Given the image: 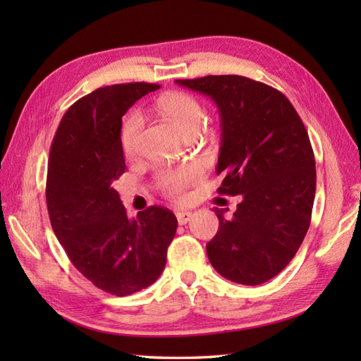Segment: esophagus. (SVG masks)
Here are the masks:
<instances>
[{
    "label": "esophagus",
    "instance_id": "34e87169",
    "mask_svg": "<svg viewBox=\"0 0 361 361\" xmlns=\"http://www.w3.org/2000/svg\"><path fill=\"white\" fill-rule=\"evenodd\" d=\"M176 219H178L180 224H186L192 219V213L191 212H178L176 213Z\"/></svg>",
    "mask_w": 361,
    "mask_h": 361
}]
</instances>
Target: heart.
<instances>
[{"mask_svg":"<svg viewBox=\"0 0 361 361\" xmlns=\"http://www.w3.org/2000/svg\"><path fill=\"white\" fill-rule=\"evenodd\" d=\"M157 106L162 114L175 122V126L185 137H192L202 126L205 111L202 103L194 95L186 92H170L161 97ZM143 129V116L133 109L124 118L121 127V146L127 157L137 154L140 133ZM202 176V169L197 166H183L176 169H166L157 173L156 181L161 191L173 200L186 197L188 188Z\"/></svg>","mask_w":361,"mask_h":361,"instance_id":"obj_1","label":"heart"}]
</instances>
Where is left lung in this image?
Segmentation results:
<instances>
[{
	"label": "left lung",
	"mask_w": 361,
	"mask_h": 361,
	"mask_svg": "<svg viewBox=\"0 0 361 361\" xmlns=\"http://www.w3.org/2000/svg\"><path fill=\"white\" fill-rule=\"evenodd\" d=\"M209 95L221 116L219 194L242 195L232 218L207 243L215 271L231 282L264 283L296 255L315 197V157L291 102L264 82L237 75L176 79Z\"/></svg>",
	"instance_id": "left-lung-1"
}]
</instances>
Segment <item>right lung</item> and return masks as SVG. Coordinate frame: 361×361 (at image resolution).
Wrapping results in <instances>:
<instances>
[{
	"mask_svg": "<svg viewBox=\"0 0 361 361\" xmlns=\"http://www.w3.org/2000/svg\"><path fill=\"white\" fill-rule=\"evenodd\" d=\"M161 85H105L73 103L47 162L46 202L59 242L97 288L127 296L154 283L167 261L176 216L152 205L129 219L114 181L126 172L122 116Z\"/></svg>",
	"mask_w": 361,
	"mask_h": 361,
	"instance_id": "obj_1",
	"label": "right lung"
}]
</instances>
